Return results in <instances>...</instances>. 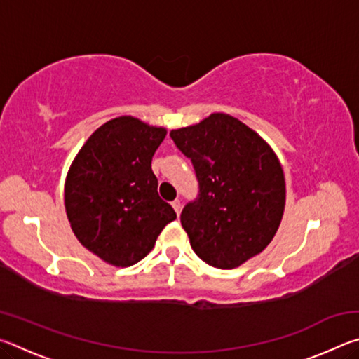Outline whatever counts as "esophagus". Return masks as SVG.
I'll return each mask as SVG.
<instances>
[{"label":"esophagus","mask_w":359,"mask_h":359,"mask_svg":"<svg viewBox=\"0 0 359 359\" xmlns=\"http://www.w3.org/2000/svg\"><path fill=\"white\" fill-rule=\"evenodd\" d=\"M172 204V208H174V210H175V214H180V209H182V204H180V199H174V201L171 203Z\"/></svg>","instance_id":"esophagus-1"}]
</instances>
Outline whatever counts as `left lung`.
<instances>
[{
    "mask_svg": "<svg viewBox=\"0 0 359 359\" xmlns=\"http://www.w3.org/2000/svg\"><path fill=\"white\" fill-rule=\"evenodd\" d=\"M190 158L199 193L180 214L194 253L209 266L234 269L269 245L285 209V177L263 137L228 114L172 130Z\"/></svg>",
    "mask_w": 359,
    "mask_h": 359,
    "instance_id": "left-lung-1",
    "label": "left lung"
}]
</instances>
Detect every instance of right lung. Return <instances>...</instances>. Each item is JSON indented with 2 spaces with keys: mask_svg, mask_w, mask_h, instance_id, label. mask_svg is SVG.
<instances>
[{
  "mask_svg": "<svg viewBox=\"0 0 359 359\" xmlns=\"http://www.w3.org/2000/svg\"><path fill=\"white\" fill-rule=\"evenodd\" d=\"M165 137L161 126L130 115L112 118L87 139L66 175L65 208L72 233L109 264H136L177 217L158 196L151 171V156Z\"/></svg>",
  "mask_w": 359,
  "mask_h": 359,
  "instance_id": "1",
  "label": "right lung"
}]
</instances>
